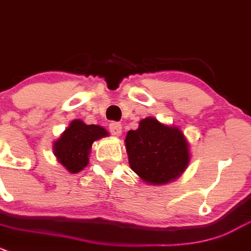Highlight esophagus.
Segmentation results:
<instances>
[{"label": "esophagus", "mask_w": 251, "mask_h": 251, "mask_svg": "<svg viewBox=\"0 0 251 251\" xmlns=\"http://www.w3.org/2000/svg\"><path fill=\"white\" fill-rule=\"evenodd\" d=\"M108 129H110L111 134L115 136H118L122 134V125L118 122H111L110 125H108Z\"/></svg>", "instance_id": "obj_1"}]
</instances>
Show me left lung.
Instances as JSON below:
<instances>
[{"instance_id": "8db88e82", "label": "left lung", "mask_w": 251, "mask_h": 251, "mask_svg": "<svg viewBox=\"0 0 251 251\" xmlns=\"http://www.w3.org/2000/svg\"><path fill=\"white\" fill-rule=\"evenodd\" d=\"M126 147L131 169L153 185L176 179L190 161L182 131L152 117L141 121L136 130L128 131Z\"/></svg>"}]
</instances>
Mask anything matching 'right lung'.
I'll list each match as a JSON object with an SVG mask.
<instances>
[{
  "instance_id": "obj_1",
  "label": "right lung",
  "mask_w": 251,
  "mask_h": 251,
  "mask_svg": "<svg viewBox=\"0 0 251 251\" xmlns=\"http://www.w3.org/2000/svg\"><path fill=\"white\" fill-rule=\"evenodd\" d=\"M107 131L102 126L86 125L75 120L54 144V154L70 173H78L88 164L92 144L97 139L106 136Z\"/></svg>"
}]
</instances>
